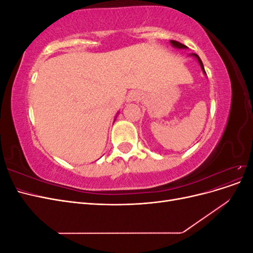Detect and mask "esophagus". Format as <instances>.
<instances>
[{"instance_id":"34e87169","label":"esophagus","mask_w":253,"mask_h":253,"mask_svg":"<svg viewBox=\"0 0 253 253\" xmlns=\"http://www.w3.org/2000/svg\"><path fill=\"white\" fill-rule=\"evenodd\" d=\"M138 97H139V96L137 95V93H131V94L128 95V100H129V101H134V100H136V99L138 98Z\"/></svg>"}]
</instances>
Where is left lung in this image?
Here are the masks:
<instances>
[{"label":"left lung","instance_id":"obj_1","mask_svg":"<svg viewBox=\"0 0 253 253\" xmlns=\"http://www.w3.org/2000/svg\"><path fill=\"white\" fill-rule=\"evenodd\" d=\"M171 44L173 45L174 47H177V48H187L186 45H183V44H181V43H179V42H177V41H174V40H171ZM193 56L198 60V62H200V64H201V67H202L203 72L206 74V72H205V68H204V64H203V62H202L201 58L198 57V56L196 55V53H193Z\"/></svg>","mask_w":253,"mask_h":253}]
</instances>
